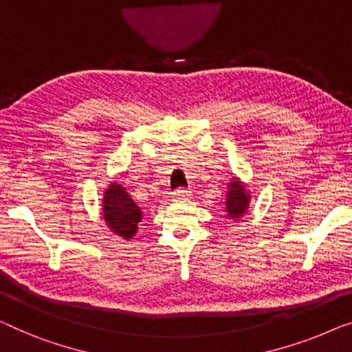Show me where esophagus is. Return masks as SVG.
<instances>
[{
    "instance_id": "esophagus-1",
    "label": "esophagus",
    "mask_w": 352,
    "mask_h": 352,
    "mask_svg": "<svg viewBox=\"0 0 352 352\" xmlns=\"http://www.w3.org/2000/svg\"><path fill=\"white\" fill-rule=\"evenodd\" d=\"M190 197V190H187V188H177V190L173 192V200L175 201H186L187 198Z\"/></svg>"
}]
</instances>
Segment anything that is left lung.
Returning a JSON list of instances; mask_svg holds the SVG:
<instances>
[{
	"mask_svg": "<svg viewBox=\"0 0 352 352\" xmlns=\"http://www.w3.org/2000/svg\"><path fill=\"white\" fill-rule=\"evenodd\" d=\"M249 193L244 186L239 182L236 177H233L230 184H228V190H227V198H226V212L228 217L232 219H238L246 214L248 208H249Z\"/></svg>",
	"mask_w": 352,
	"mask_h": 352,
	"instance_id": "obj_1",
	"label": "left lung"
}]
</instances>
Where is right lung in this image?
Instances as JSON below:
<instances>
[{
  "instance_id": "1",
  "label": "right lung",
  "mask_w": 352,
  "mask_h": 352,
  "mask_svg": "<svg viewBox=\"0 0 352 352\" xmlns=\"http://www.w3.org/2000/svg\"><path fill=\"white\" fill-rule=\"evenodd\" d=\"M103 217L116 235L130 239L138 230L142 214L125 188L113 182L104 192Z\"/></svg>"
}]
</instances>
